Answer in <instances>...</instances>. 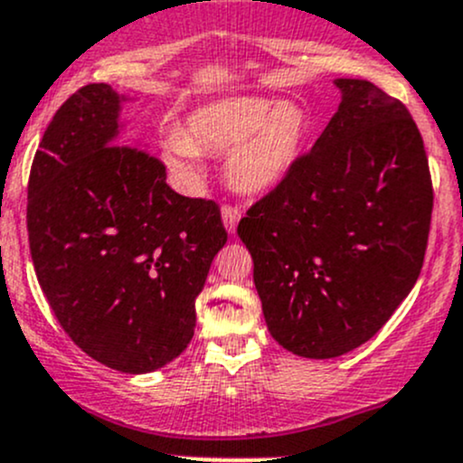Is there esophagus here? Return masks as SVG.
I'll return each instance as SVG.
<instances>
[{
    "label": "esophagus",
    "mask_w": 463,
    "mask_h": 463,
    "mask_svg": "<svg viewBox=\"0 0 463 463\" xmlns=\"http://www.w3.org/2000/svg\"><path fill=\"white\" fill-rule=\"evenodd\" d=\"M240 217H241V210L237 208V205L226 203V205H223V208H222L223 226H226V231H228V232H235L237 222H240Z\"/></svg>",
    "instance_id": "1"
}]
</instances>
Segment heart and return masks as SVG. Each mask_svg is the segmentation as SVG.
Here are the masks:
<instances>
[{
	"label": "heart",
	"mask_w": 463,
	"mask_h": 463,
	"mask_svg": "<svg viewBox=\"0 0 463 463\" xmlns=\"http://www.w3.org/2000/svg\"><path fill=\"white\" fill-rule=\"evenodd\" d=\"M309 134V114L298 102L226 96L194 109L184 129L163 132L158 149L184 179L199 172V152H228V184L244 194H266L291 175Z\"/></svg>",
	"instance_id": "b5f03b06"
}]
</instances>
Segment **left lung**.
Here are the masks:
<instances>
[{"instance_id": "8db88e82", "label": "left lung", "mask_w": 463, "mask_h": 463, "mask_svg": "<svg viewBox=\"0 0 463 463\" xmlns=\"http://www.w3.org/2000/svg\"><path fill=\"white\" fill-rule=\"evenodd\" d=\"M338 111L237 226L270 335L302 358L361 347L408 298L432 219L426 147L408 107L338 78Z\"/></svg>"}]
</instances>
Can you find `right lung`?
<instances>
[{
  "label": "right lung",
  "instance_id": "add662e5",
  "mask_svg": "<svg viewBox=\"0 0 463 463\" xmlns=\"http://www.w3.org/2000/svg\"><path fill=\"white\" fill-rule=\"evenodd\" d=\"M123 96L105 82L55 111L29 176L37 282L93 361L145 374L194 335V300L228 240L219 205L165 184V165L118 138Z\"/></svg>",
  "mask_w": 463,
  "mask_h": 463
}]
</instances>
